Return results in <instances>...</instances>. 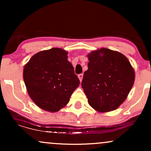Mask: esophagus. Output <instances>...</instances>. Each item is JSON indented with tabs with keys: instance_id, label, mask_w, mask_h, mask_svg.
<instances>
[{
	"instance_id": "obj_1",
	"label": "esophagus",
	"mask_w": 151,
	"mask_h": 151,
	"mask_svg": "<svg viewBox=\"0 0 151 151\" xmlns=\"http://www.w3.org/2000/svg\"><path fill=\"white\" fill-rule=\"evenodd\" d=\"M78 78H79V81H81V80H82V78H83V74H79V75H78Z\"/></svg>"
}]
</instances>
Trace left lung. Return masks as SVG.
Here are the masks:
<instances>
[{"instance_id":"1","label":"left lung","mask_w":151,"mask_h":151,"mask_svg":"<svg viewBox=\"0 0 151 151\" xmlns=\"http://www.w3.org/2000/svg\"><path fill=\"white\" fill-rule=\"evenodd\" d=\"M88 70L81 87L88 103L100 113L111 111L127 98L135 81V72L127 58L117 51L101 48L87 55Z\"/></svg>"}]
</instances>
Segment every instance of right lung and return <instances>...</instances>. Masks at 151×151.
<instances>
[{"label": "right lung", "mask_w": 151, "mask_h": 151, "mask_svg": "<svg viewBox=\"0 0 151 151\" xmlns=\"http://www.w3.org/2000/svg\"><path fill=\"white\" fill-rule=\"evenodd\" d=\"M67 54L58 47L43 50L34 55L24 67L27 93L42 110L57 112L64 108L79 85Z\"/></svg>", "instance_id": "right-lung-1"}]
</instances>
